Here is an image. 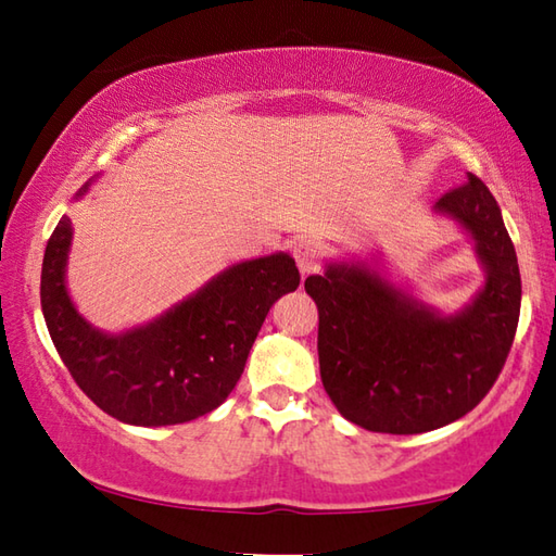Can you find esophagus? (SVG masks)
Masks as SVG:
<instances>
[{"instance_id":"1","label":"esophagus","mask_w":556,"mask_h":556,"mask_svg":"<svg viewBox=\"0 0 556 556\" xmlns=\"http://www.w3.org/2000/svg\"><path fill=\"white\" fill-rule=\"evenodd\" d=\"M293 258L298 263V268L303 276H309V273H317L323 268L325 261V247L323 241H317L313 237H303L293 243Z\"/></svg>"}]
</instances>
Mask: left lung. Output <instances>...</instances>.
I'll list each match as a JSON object with an SVG mask.
<instances>
[{"instance_id":"obj_1","label":"left lung","mask_w":556,"mask_h":556,"mask_svg":"<svg viewBox=\"0 0 556 556\" xmlns=\"http://www.w3.org/2000/svg\"><path fill=\"white\" fill-rule=\"evenodd\" d=\"M437 210L471 233L489 270L464 313L440 317L358 266H329L305 280L319 309L325 391L349 422L368 432L420 434L459 420L498 381L510 354L522 286L498 202L469 173Z\"/></svg>"}]
</instances>
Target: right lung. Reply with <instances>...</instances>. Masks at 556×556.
Segmentation results:
<instances>
[{"mask_svg": "<svg viewBox=\"0 0 556 556\" xmlns=\"http://www.w3.org/2000/svg\"><path fill=\"white\" fill-rule=\"evenodd\" d=\"M71 237V219L63 217L46 243L48 332L80 391L129 425H180L219 407L241 378L268 309L300 286L288 253L243 261L155 323L110 337L77 315L65 290Z\"/></svg>", "mask_w": 556, "mask_h": 556, "instance_id": "obj_1", "label": "right lung"}]
</instances>
